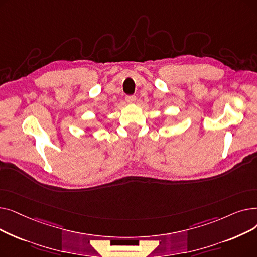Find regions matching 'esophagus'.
Wrapping results in <instances>:
<instances>
[{
  "label": "esophagus",
  "mask_w": 257,
  "mask_h": 257,
  "mask_svg": "<svg viewBox=\"0 0 257 257\" xmlns=\"http://www.w3.org/2000/svg\"><path fill=\"white\" fill-rule=\"evenodd\" d=\"M136 100H137L136 96H127V97H126V101H127V103H129V104L134 103V102H136Z\"/></svg>",
  "instance_id": "esophagus-1"
}]
</instances>
